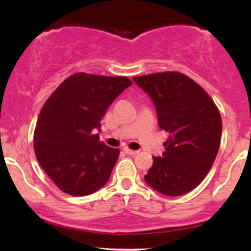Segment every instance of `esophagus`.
Listing matches in <instances>:
<instances>
[{
    "instance_id": "esophagus-1",
    "label": "esophagus",
    "mask_w": 251,
    "mask_h": 251,
    "mask_svg": "<svg viewBox=\"0 0 251 251\" xmlns=\"http://www.w3.org/2000/svg\"><path fill=\"white\" fill-rule=\"evenodd\" d=\"M124 151H125L126 153L129 154V155H135V154L138 153V152H139V151H137V150H129L128 148H125V149H124Z\"/></svg>"
}]
</instances>
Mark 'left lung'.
Returning a JSON list of instances; mask_svg holds the SVG:
<instances>
[{
  "label": "left lung",
  "instance_id": "8db88e82",
  "mask_svg": "<svg viewBox=\"0 0 251 251\" xmlns=\"http://www.w3.org/2000/svg\"><path fill=\"white\" fill-rule=\"evenodd\" d=\"M133 81L151 98L158 125L170 134L165 152L153 157L145 181L171 197L188 194L216 159L222 134L220 111L198 83L178 72L135 76Z\"/></svg>",
  "mask_w": 251,
  "mask_h": 251
}]
</instances>
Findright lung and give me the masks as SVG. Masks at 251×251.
<instances>
[{
	"label": "right lung",
	"mask_w": 251,
	"mask_h": 251,
	"mask_svg": "<svg viewBox=\"0 0 251 251\" xmlns=\"http://www.w3.org/2000/svg\"><path fill=\"white\" fill-rule=\"evenodd\" d=\"M131 85L126 76L75 73L45 102L34 132V150L43 171L61 191L81 197L108 181L120 151L93 133L100 131L109 105Z\"/></svg>",
	"instance_id": "1"
}]
</instances>
